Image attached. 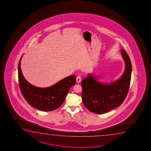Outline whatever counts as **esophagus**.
<instances>
[{
  "label": "esophagus",
  "mask_w": 151,
  "mask_h": 151,
  "mask_svg": "<svg viewBox=\"0 0 151 151\" xmlns=\"http://www.w3.org/2000/svg\"><path fill=\"white\" fill-rule=\"evenodd\" d=\"M81 75H78L76 77V81L77 83H79L81 82Z\"/></svg>",
  "instance_id": "obj_1"
}]
</instances>
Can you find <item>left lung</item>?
Segmentation results:
<instances>
[{
  "instance_id": "obj_1",
  "label": "left lung",
  "mask_w": 151,
  "mask_h": 151,
  "mask_svg": "<svg viewBox=\"0 0 151 151\" xmlns=\"http://www.w3.org/2000/svg\"><path fill=\"white\" fill-rule=\"evenodd\" d=\"M121 53L125 62V70L118 81L110 85H105L88 75L81 81L83 103L90 111L96 114H105L121 105L127 96L132 68L126 51L122 50Z\"/></svg>"
}]
</instances>
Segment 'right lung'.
<instances>
[{"label":"right lung","mask_w":151,"mask_h":151,"mask_svg":"<svg viewBox=\"0 0 151 151\" xmlns=\"http://www.w3.org/2000/svg\"><path fill=\"white\" fill-rule=\"evenodd\" d=\"M18 65L19 83L21 93L29 105L43 111H50L60 107L69 90L76 83V76L65 77L51 87L41 88L30 84L23 76L21 69V59Z\"/></svg>","instance_id":"add662e5"}]
</instances>
